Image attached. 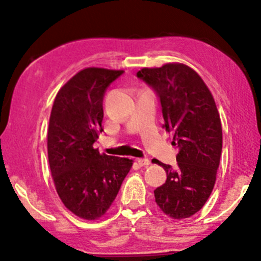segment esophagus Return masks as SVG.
<instances>
[{
  "instance_id": "1",
  "label": "esophagus",
  "mask_w": 261,
  "mask_h": 261,
  "mask_svg": "<svg viewBox=\"0 0 261 261\" xmlns=\"http://www.w3.org/2000/svg\"><path fill=\"white\" fill-rule=\"evenodd\" d=\"M137 163H139L141 167H146V166H148L151 162H149L148 158H137Z\"/></svg>"
}]
</instances>
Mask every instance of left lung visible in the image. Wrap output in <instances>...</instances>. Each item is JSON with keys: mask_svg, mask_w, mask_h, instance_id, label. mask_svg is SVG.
<instances>
[{"mask_svg": "<svg viewBox=\"0 0 261 261\" xmlns=\"http://www.w3.org/2000/svg\"><path fill=\"white\" fill-rule=\"evenodd\" d=\"M160 98L163 127L174 133L176 168L158 163L167 180L154 190L155 202L169 217L188 218L205 205L216 181L222 152V126L214 97L201 77L182 64L142 68L136 74Z\"/></svg>", "mask_w": 261, "mask_h": 261, "instance_id": "left-lung-1", "label": "left lung"}]
</instances>
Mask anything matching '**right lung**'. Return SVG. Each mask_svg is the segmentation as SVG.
<instances>
[{
  "instance_id": "obj_1",
  "label": "right lung",
  "mask_w": 261,
  "mask_h": 261,
  "mask_svg": "<svg viewBox=\"0 0 261 261\" xmlns=\"http://www.w3.org/2000/svg\"><path fill=\"white\" fill-rule=\"evenodd\" d=\"M124 71L88 67L60 89L50 114L47 157L56 191L72 214L97 220L112 206L133 161L100 154L103 99Z\"/></svg>"
}]
</instances>
